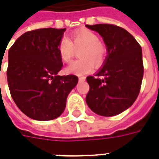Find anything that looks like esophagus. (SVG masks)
Wrapping results in <instances>:
<instances>
[{
	"label": "esophagus",
	"mask_w": 159,
	"mask_h": 159,
	"mask_svg": "<svg viewBox=\"0 0 159 159\" xmlns=\"http://www.w3.org/2000/svg\"><path fill=\"white\" fill-rule=\"evenodd\" d=\"M85 79H86L85 76H79V78H78L79 82H83V81H85Z\"/></svg>",
	"instance_id": "obj_1"
}]
</instances>
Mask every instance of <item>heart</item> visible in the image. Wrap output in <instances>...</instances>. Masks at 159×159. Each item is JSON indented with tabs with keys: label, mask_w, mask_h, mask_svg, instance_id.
I'll return each instance as SVG.
<instances>
[{
	"label": "heart",
	"mask_w": 159,
	"mask_h": 159,
	"mask_svg": "<svg viewBox=\"0 0 159 159\" xmlns=\"http://www.w3.org/2000/svg\"><path fill=\"white\" fill-rule=\"evenodd\" d=\"M80 59H76L66 67V71L69 74L81 76L90 72L93 64L100 66L103 64L107 55V47L99 41V36L89 30H81L73 32L70 40L62 37L58 43V52L64 62H70L72 59L76 49Z\"/></svg>",
	"instance_id": "b5f03b06"
}]
</instances>
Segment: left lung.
<instances>
[{
	"mask_svg": "<svg viewBox=\"0 0 159 159\" xmlns=\"http://www.w3.org/2000/svg\"><path fill=\"white\" fill-rule=\"evenodd\" d=\"M86 27L102 36L107 50L103 67L95 76L87 77V105L98 115L115 116L131 107L139 95L144 73L141 47L119 26L98 24Z\"/></svg>",
	"mask_w": 159,
	"mask_h": 159,
	"instance_id": "8db88e82",
	"label": "left lung"
}]
</instances>
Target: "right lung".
<instances>
[{
  "mask_svg": "<svg viewBox=\"0 0 159 159\" xmlns=\"http://www.w3.org/2000/svg\"><path fill=\"white\" fill-rule=\"evenodd\" d=\"M65 30H30L9 49L7 76L11 96L23 113L34 120L59 117L68 94L78 83L75 75H57L63 67L57 47Z\"/></svg>",
  "mask_w": 159,
  "mask_h": 159,
  "instance_id": "add662e5",
  "label": "right lung"
}]
</instances>
